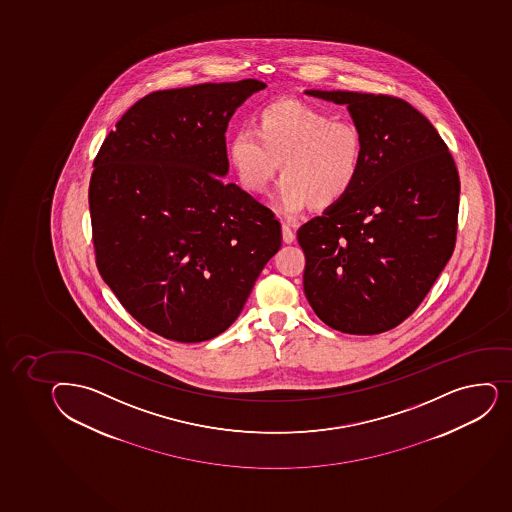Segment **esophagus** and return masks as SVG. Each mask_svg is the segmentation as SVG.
I'll list each match as a JSON object with an SVG mask.
<instances>
[{
	"label": "esophagus",
	"instance_id": "1",
	"mask_svg": "<svg viewBox=\"0 0 512 512\" xmlns=\"http://www.w3.org/2000/svg\"><path fill=\"white\" fill-rule=\"evenodd\" d=\"M282 240L284 243H292L296 240V233L290 228L289 223H282Z\"/></svg>",
	"mask_w": 512,
	"mask_h": 512
}]
</instances>
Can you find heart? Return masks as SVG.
<instances>
[{"label":"heart","instance_id":"obj_1","mask_svg":"<svg viewBox=\"0 0 512 512\" xmlns=\"http://www.w3.org/2000/svg\"><path fill=\"white\" fill-rule=\"evenodd\" d=\"M228 163L245 190L264 193L282 169L275 201L287 215L311 205L327 210L358 185L363 136L353 122L334 121L299 101L270 102L253 129H238L227 144Z\"/></svg>","mask_w":512,"mask_h":512}]
</instances>
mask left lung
<instances>
[{
  "label": "left lung",
  "mask_w": 512,
  "mask_h": 512,
  "mask_svg": "<svg viewBox=\"0 0 512 512\" xmlns=\"http://www.w3.org/2000/svg\"><path fill=\"white\" fill-rule=\"evenodd\" d=\"M306 94L346 104L364 143L356 188L297 232L307 301L336 331H390L422 304L454 253V158L432 122L403 99L348 90Z\"/></svg>",
  "instance_id": "obj_1"
}]
</instances>
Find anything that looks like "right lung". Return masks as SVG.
<instances>
[{
    "label": "right lung",
    "instance_id": "1",
    "mask_svg": "<svg viewBox=\"0 0 512 512\" xmlns=\"http://www.w3.org/2000/svg\"><path fill=\"white\" fill-rule=\"evenodd\" d=\"M260 80L158 90L109 132L94 161L95 262L149 331L201 343L232 326L282 243L274 213L233 183L228 122Z\"/></svg>",
    "mask_w": 512,
    "mask_h": 512
}]
</instances>
